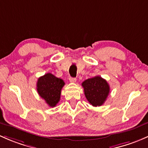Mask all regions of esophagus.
<instances>
[{"instance_id": "34e87169", "label": "esophagus", "mask_w": 148, "mask_h": 148, "mask_svg": "<svg viewBox=\"0 0 148 148\" xmlns=\"http://www.w3.org/2000/svg\"><path fill=\"white\" fill-rule=\"evenodd\" d=\"M69 81L70 82H72V83H75L77 82V79L76 78H73V77H69Z\"/></svg>"}]
</instances>
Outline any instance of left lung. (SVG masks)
I'll use <instances>...</instances> for the list:
<instances>
[{"instance_id": "left-lung-1", "label": "left lung", "mask_w": 148, "mask_h": 148, "mask_svg": "<svg viewBox=\"0 0 148 148\" xmlns=\"http://www.w3.org/2000/svg\"><path fill=\"white\" fill-rule=\"evenodd\" d=\"M87 101L93 106H100L106 100L110 92L108 82L99 76L88 79L82 84Z\"/></svg>"}]
</instances>
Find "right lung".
I'll return each instance as SVG.
<instances>
[{
  "instance_id": "add662e5",
  "label": "right lung",
  "mask_w": 148,
  "mask_h": 148,
  "mask_svg": "<svg viewBox=\"0 0 148 148\" xmlns=\"http://www.w3.org/2000/svg\"><path fill=\"white\" fill-rule=\"evenodd\" d=\"M65 83L51 73L40 77L37 82V91L49 106L54 107L60 100L62 88Z\"/></svg>"
}]
</instances>
